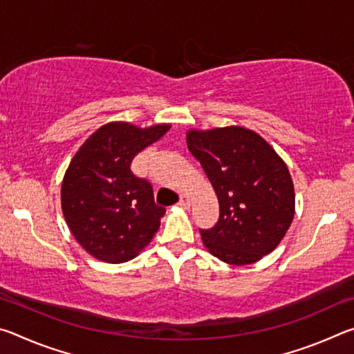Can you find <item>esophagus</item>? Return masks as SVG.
I'll list each match as a JSON object with an SVG mask.
<instances>
[{
    "label": "esophagus",
    "mask_w": 354,
    "mask_h": 354,
    "mask_svg": "<svg viewBox=\"0 0 354 354\" xmlns=\"http://www.w3.org/2000/svg\"><path fill=\"white\" fill-rule=\"evenodd\" d=\"M178 206H181L184 209H189L190 207V198L187 195H181V198H179Z\"/></svg>",
    "instance_id": "esophagus-1"
}]
</instances>
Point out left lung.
<instances>
[{
  "label": "left lung",
  "instance_id": "left-lung-1",
  "mask_svg": "<svg viewBox=\"0 0 354 354\" xmlns=\"http://www.w3.org/2000/svg\"><path fill=\"white\" fill-rule=\"evenodd\" d=\"M187 147L220 205L215 226L200 230L209 253L231 266H247L272 253L295 214L284 160L259 134L242 127L190 129Z\"/></svg>",
  "mask_w": 354,
  "mask_h": 354
}]
</instances>
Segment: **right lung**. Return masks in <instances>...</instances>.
<instances>
[{"instance_id":"obj_1","label":"right lung","mask_w":354,"mask_h":354,"mask_svg":"<svg viewBox=\"0 0 354 354\" xmlns=\"http://www.w3.org/2000/svg\"><path fill=\"white\" fill-rule=\"evenodd\" d=\"M169 129L170 124L142 129L107 123L71 159L61 205L71 234L88 254L107 263L127 262L158 232L165 207L156 205L151 183L137 178L131 162Z\"/></svg>"}]
</instances>
